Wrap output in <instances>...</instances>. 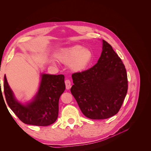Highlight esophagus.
I'll return each mask as SVG.
<instances>
[{"mask_svg": "<svg viewBox=\"0 0 151 151\" xmlns=\"http://www.w3.org/2000/svg\"><path fill=\"white\" fill-rule=\"evenodd\" d=\"M65 84L67 89H70V87H71V81H70L69 79L65 80Z\"/></svg>", "mask_w": 151, "mask_h": 151, "instance_id": "1", "label": "esophagus"}]
</instances>
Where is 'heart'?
Wrapping results in <instances>:
<instances>
[{
  "mask_svg": "<svg viewBox=\"0 0 151 151\" xmlns=\"http://www.w3.org/2000/svg\"><path fill=\"white\" fill-rule=\"evenodd\" d=\"M92 56L91 50L79 45L64 48L56 55L60 62L70 64V68L76 72L84 70L91 62Z\"/></svg>",
  "mask_w": 151,
  "mask_h": 151,
  "instance_id": "1",
  "label": "heart"
}]
</instances>
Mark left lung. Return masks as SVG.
I'll use <instances>...</instances> for the list:
<instances>
[{"label":"left lung","mask_w":151,"mask_h":151,"mask_svg":"<svg viewBox=\"0 0 151 151\" xmlns=\"http://www.w3.org/2000/svg\"><path fill=\"white\" fill-rule=\"evenodd\" d=\"M98 63L81 72L72 74L70 91L83 114L92 119L116 115L126 97L128 84L126 70L112 47L103 40Z\"/></svg>","instance_id":"1"}]
</instances>
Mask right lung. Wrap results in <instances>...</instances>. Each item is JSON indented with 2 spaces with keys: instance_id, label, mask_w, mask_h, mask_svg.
Segmentation results:
<instances>
[{
  "instance_id": "right-lung-1",
  "label": "right lung",
  "mask_w": 151,
  "mask_h": 151,
  "mask_svg": "<svg viewBox=\"0 0 151 151\" xmlns=\"http://www.w3.org/2000/svg\"><path fill=\"white\" fill-rule=\"evenodd\" d=\"M65 89L63 75L43 74L34 100L24 105L14 98L4 76V91L6 103L19 119L27 124L46 126L55 123L58 116L59 99Z\"/></svg>"
}]
</instances>
